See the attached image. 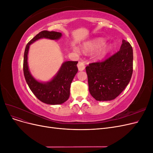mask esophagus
Here are the masks:
<instances>
[{"mask_svg": "<svg viewBox=\"0 0 153 153\" xmlns=\"http://www.w3.org/2000/svg\"><path fill=\"white\" fill-rule=\"evenodd\" d=\"M77 67H78V70H79V71L84 70V69H85L84 62H82V61L79 62L78 63V64H77Z\"/></svg>", "mask_w": 153, "mask_h": 153, "instance_id": "34e87169", "label": "esophagus"}]
</instances>
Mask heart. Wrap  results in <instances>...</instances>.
Wrapping results in <instances>:
<instances>
[{
	"instance_id": "obj_1",
	"label": "heart",
	"mask_w": 153,
	"mask_h": 153,
	"mask_svg": "<svg viewBox=\"0 0 153 153\" xmlns=\"http://www.w3.org/2000/svg\"><path fill=\"white\" fill-rule=\"evenodd\" d=\"M104 43L105 41L103 39H96L84 43L82 46V50L85 52H89L96 49L92 54V57L95 59H100L103 58L108 51V46L105 45ZM73 50L76 52H78L76 47H73Z\"/></svg>"
}]
</instances>
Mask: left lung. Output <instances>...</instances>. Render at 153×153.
Here are the masks:
<instances>
[{
	"label": "left lung",
	"mask_w": 153,
	"mask_h": 153,
	"mask_svg": "<svg viewBox=\"0 0 153 153\" xmlns=\"http://www.w3.org/2000/svg\"><path fill=\"white\" fill-rule=\"evenodd\" d=\"M133 48L123 40L118 52L103 62L85 68L90 94L97 101H110L121 93L133 73Z\"/></svg>",
	"instance_id": "8db88e82"
}]
</instances>
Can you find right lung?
Listing matches in <instances>:
<instances>
[{"mask_svg":"<svg viewBox=\"0 0 153 153\" xmlns=\"http://www.w3.org/2000/svg\"><path fill=\"white\" fill-rule=\"evenodd\" d=\"M62 33L43 30L34 37L26 45L24 57V74L30 89L41 101L48 105H60L66 101L70 94V86L78 72L77 61L64 62L59 71L48 82H40L31 75L28 66V53L30 45L40 39L58 40Z\"/></svg>","mask_w":153,"mask_h":153,"instance_id":"right-lung-1","label":"right lung"}]
</instances>
